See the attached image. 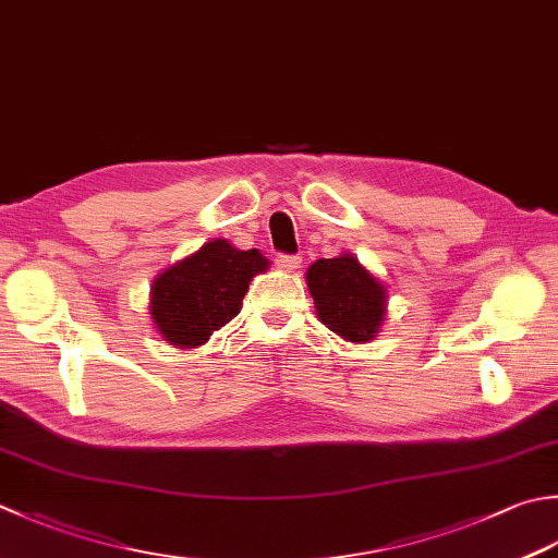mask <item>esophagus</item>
I'll use <instances>...</instances> for the list:
<instances>
[{
    "label": "esophagus",
    "instance_id": "1",
    "mask_svg": "<svg viewBox=\"0 0 558 558\" xmlns=\"http://www.w3.org/2000/svg\"><path fill=\"white\" fill-rule=\"evenodd\" d=\"M276 264L282 270H298L300 264H302V258L300 256H292V254H278L276 256Z\"/></svg>",
    "mask_w": 558,
    "mask_h": 558
}]
</instances>
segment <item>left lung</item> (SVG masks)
I'll return each instance as SVG.
<instances>
[{"label": "left lung", "instance_id": "left-lung-1", "mask_svg": "<svg viewBox=\"0 0 558 558\" xmlns=\"http://www.w3.org/2000/svg\"><path fill=\"white\" fill-rule=\"evenodd\" d=\"M316 316L351 343H367L379 333L387 314V288L351 254L319 258L307 270Z\"/></svg>", "mask_w": 558, "mask_h": 558}]
</instances>
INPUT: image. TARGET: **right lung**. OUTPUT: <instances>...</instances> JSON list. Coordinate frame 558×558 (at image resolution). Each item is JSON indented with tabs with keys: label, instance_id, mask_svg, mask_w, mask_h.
I'll list each match as a JSON object with an SVG mask.
<instances>
[{
	"label": "right lung",
	"instance_id": "1",
	"mask_svg": "<svg viewBox=\"0 0 558 558\" xmlns=\"http://www.w3.org/2000/svg\"><path fill=\"white\" fill-rule=\"evenodd\" d=\"M264 270L268 258L258 248L242 251L213 239L151 282V322L169 345L198 348L234 319L251 278Z\"/></svg>",
	"mask_w": 558,
	"mask_h": 558
}]
</instances>
